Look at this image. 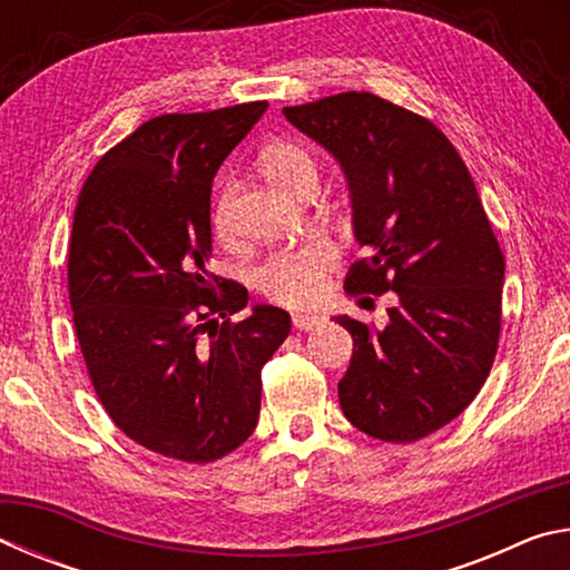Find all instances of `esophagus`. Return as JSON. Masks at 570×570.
Listing matches in <instances>:
<instances>
[{"label": "esophagus", "instance_id": "34e87169", "mask_svg": "<svg viewBox=\"0 0 570 570\" xmlns=\"http://www.w3.org/2000/svg\"><path fill=\"white\" fill-rule=\"evenodd\" d=\"M326 316L322 314H308V312H296L294 314V326L296 330L302 332H312V330H320V326H324Z\"/></svg>", "mask_w": 570, "mask_h": 570}]
</instances>
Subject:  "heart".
Returning <instances> with one entry per match:
<instances>
[{
  "label": "heart",
  "instance_id": "b5f03b06",
  "mask_svg": "<svg viewBox=\"0 0 570 570\" xmlns=\"http://www.w3.org/2000/svg\"><path fill=\"white\" fill-rule=\"evenodd\" d=\"M264 176L278 190L292 196L306 180H316V163L312 153L298 142H272L258 158ZM230 204H234V186H226L216 204V228L220 234L228 230ZM336 262V248L324 238H312L302 246L278 250L258 268V288L274 302L284 306H308L322 296V278Z\"/></svg>",
  "mask_w": 570,
  "mask_h": 570
}]
</instances>
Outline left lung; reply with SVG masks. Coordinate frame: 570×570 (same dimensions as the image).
I'll return each instance as SVG.
<instances>
[{
  "mask_svg": "<svg viewBox=\"0 0 570 570\" xmlns=\"http://www.w3.org/2000/svg\"><path fill=\"white\" fill-rule=\"evenodd\" d=\"M284 118L344 173L354 238L370 250L344 288L397 296L382 330L334 316L354 340L344 417L384 442L428 438L475 400L498 352L505 258L475 183L435 125L372 92Z\"/></svg>",
  "mask_w": 570,
  "mask_h": 570,
  "instance_id": "1",
  "label": "left lung"
}]
</instances>
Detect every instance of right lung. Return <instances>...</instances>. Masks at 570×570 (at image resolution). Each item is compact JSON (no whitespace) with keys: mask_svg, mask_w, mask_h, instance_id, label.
Here are the masks:
<instances>
[{"mask_svg":"<svg viewBox=\"0 0 570 570\" xmlns=\"http://www.w3.org/2000/svg\"><path fill=\"white\" fill-rule=\"evenodd\" d=\"M266 102L160 115L105 153L75 206L70 304L105 412L138 445L214 462L246 442L292 316L208 274L210 183ZM224 285L226 295H216Z\"/></svg>","mask_w":570,"mask_h":570,"instance_id":"obj_1","label":"right lung"}]
</instances>
